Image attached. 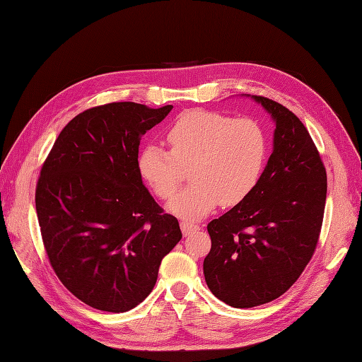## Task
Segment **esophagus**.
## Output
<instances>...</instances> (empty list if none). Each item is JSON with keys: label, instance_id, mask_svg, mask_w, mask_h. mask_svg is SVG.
Here are the masks:
<instances>
[{"label": "esophagus", "instance_id": "esophagus-1", "mask_svg": "<svg viewBox=\"0 0 362 362\" xmlns=\"http://www.w3.org/2000/svg\"><path fill=\"white\" fill-rule=\"evenodd\" d=\"M181 229H182L184 235H187V234H190V233L198 231V229H199V225H196V223L189 222V221H181Z\"/></svg>", "mask_w": 362, "mask_h": 362}]
</instances>
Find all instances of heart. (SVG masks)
<instances>
[{"label": "heart", "mask_w": 362, "mask_h": 362, "mask_svg": "<svg viewBox=\"0 0 362 362\" xmlns=\"http://www.w3.org/2000/svg\"><path fill=\"white\" fill-rule=\"evenodd\" d=\"M169 151L148 145L139 156L141 178L160 199H172L189 169L187 189L170 211L198 218L222 202L233 206L254 192L266 166L269 141L264 128L250 117L190 110L175 119L164 134Z\"/></svg>", "instance_id": "obj_1"}]
</instances>
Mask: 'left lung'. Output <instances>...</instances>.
Here are the masks:
<instances>
[{
    "label": "left lung",
    "mask_w": 362,
    "mask_h": 362,
    "mask_svg": "<svg viewBox=\"0 0 362 362\" xmlns=\"http://www.w3.org/2000/svg\"><path fill=\"white\" fill-rule=\"evenodd\" d=\"M254 98L276 124L273 152L254 192L206 225V286L234 308L275 300L299 279L319 243L327 189L325 164L300 119Z\"/></svg>",
    "instance_id": "1"
}]
</instances>
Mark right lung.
<instances>
[{"instance_id": "add662e5", "label": "right lung", "mask_w": 362, "mask_h": 362, "mask_svg": "<svg viewBox=\"0 0 362 362\" xmlns=\"http://www.w3.org/2000/svg\"><path fill=\"white\" fill-rule=\"evenodd\" d=\"M173 105L110 103L76 115L43 161L36 211L57 278L100 311L125 313L154 288L182 234L141 182L139 145Z\"/></svg>"}]
</instances>
